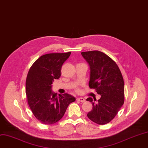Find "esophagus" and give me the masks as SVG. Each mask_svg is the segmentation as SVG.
<instances>
[{
    "label": "esophagus",
    "instance_id": "1",
    "mask_svg": "<svg viewBox=\"0 0 148 148\" xmlns=\"http://www.w3.org/2000/svg\"><path fill=\"white\" fill-rule=\"evenodd\" d=\"M77 100L78 101L81 102H84L85 101V99H84V97H78L77 99Z\"/></svg>",
    "mask_w": 148,
    "mask_h": 148
}]
</instances>
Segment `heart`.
Instances as JSON below:
<instances>
[{
	"mask_svg": "<svg viewBox=\"0 0 148 148\" xmlns=\"http://www.w3.org/2000/svg\"><path fill=\"white\" fill-rule=\"evenodd\" d=\"M78 90H78V89H77V91H78Z\"/></svg>",
	"mask_w": 148,
	"mask_h": 148,
	"instance_id": "b5f03b06",
	"label": "heart"
}]
</instances>
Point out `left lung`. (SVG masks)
<instances>
[{
  "mask_svg": "<svg viewBox=\"0 0 148 148\" xmlns=\"http://www.w3.org/2000/svg\"><path fill=\"white\" fill-rule=\"evenodd\" d=\"M81 54L90 65V88L101 95L96 102L91 97L86 99L92 106L87 116L96 124H107L115 117L124 102V83L121 71L110 57L101 51ZM94 100L96 101V98Z\"/></svg>",
  "mask_w": 148,
  "mask_h": 148,
  "instance_id": "obj_1",
  "label": "left lung"
}]
</instances>
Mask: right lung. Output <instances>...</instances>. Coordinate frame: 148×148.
Returning <instances> with one entry per match:
<instances>
[{"label":"right lung","instance_id":"add662e5","mask_svg":"<svg viewBox=\"0 0 148 148\" xmlns=\"http://www.w3.org/2000/svg\"><path fill=\"white\" fill-rule=\"evenodd\" d=\"M71 52L43 55L29 69L26 79L27 102L35 118L44 124H52L63 116L68 106L75 101L69 94L59 95L52 91L54 79L61 75L63 63Z\"/></svg>","mask_w":148,"mask_h":148}]
</instances>
